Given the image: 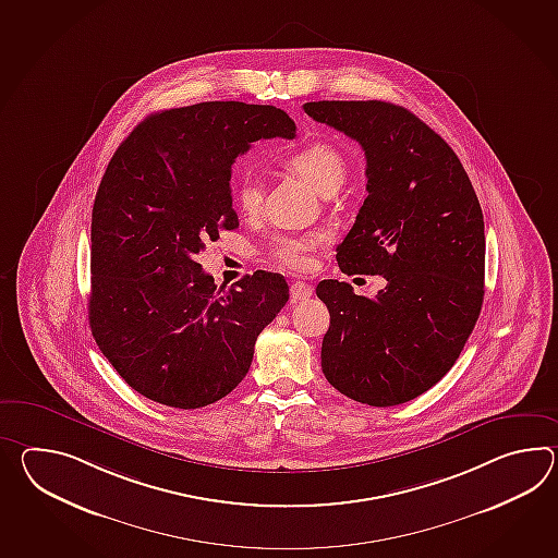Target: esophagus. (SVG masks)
Instances as JSON below:
<instances>
[{"mask_svg":"<svg viewBox=\"0 0 558 558\" xmlns=\"http://www.w3.org/2000/svg\"><path fill=\"white\" fill-rule=\"evenodd\" d=\"M310 296H312V286L306 284V282H294V284L290 286V300L294 304L296 302H304Z\"/></svg>","mask_w":558,"mask_h":558,"instance_id":"1","label":"esophagus"}]
</instances>
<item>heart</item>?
<instances>
[{
  "label": "heart",
  "instance_id": "heart-1",
  "mask_svg": "<svg viewBox=\"0 0 558 558\" xmlns=\"http://www.w3.org/2000/svg\"><path fill=\"white\" fill-rule=\"evenodd\" d=\"M284 163L320 194L336 190L347 175L344 154L335 144L323 140L290 149L284 156ZM232 199L240 214L256 216L262 208L260 180L250 172L238 175L232 184ZM324 240L326 235L320 232L276 235L266 248V256L288 272H308L314 266V252L323 246Z\"/></svg>",
  "mask_w": 558,
  "mask_h": 558
}]
</instances>
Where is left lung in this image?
Segmentation results:
<instances>
[{"mask_svg": "<svg viewBox=\"0 0 558 558\" xmlns=\"http://www.w3.org/2000/svg\"><path fill=\"white\" fill-rule=\"evenodd\" d=\"M304 112L356 140L368 198L338 246L342 272L380 274L374 298L323 280L330 312L323 372L338 392L397 407L433 388L462 352L484 298V220L459 156L390 101H308Z\"/></svg>", "mask_w": 558, "mask_h": 558, "instance_id": "left-lung-1", "label": "left lung"}]
</instances>
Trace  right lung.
I'll list each match as a JSON object with an SVG mask.
<instances>
[{"mask_svg": "<svg viewBox=\"0 0 558 558\" xmlns=\"http://www.w3.org/2000/svg\"><path fill=\"white\" fill-rule=\"evenodd\" d=\"M296 137L274 106L202 101L154 113L116 149L92 210L89 326L101 354L144 397L202 409L246 376L254 344L288 302L284 276L216 290L194 260L238 228L232 163L252 142Z\"/></svg>", "mask_w": 558, "mask_h": 558, "instance_id": "obj_1", "label": "right lung"}]
</instances>
